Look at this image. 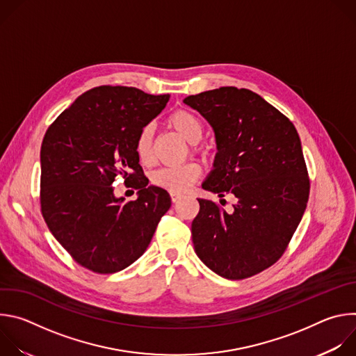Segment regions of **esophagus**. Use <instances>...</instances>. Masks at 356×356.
Returning a JSON list of instances; mask_svg holds the SVG:
<instances>
[{"label":"esophagus","mask_w":356,"mask_h":356,"mask_svg":"<svg viewBox=\"0 0 356 356\" xmlns=\"http://www.w3.org/2000/svg\"><path fill=\"white\" fill-rule=\"evenodd\" d=\"M170 198L173 202H177L180 198H183V194H179V193H170Z\"/></svg>","instance_id":"esophagus-1"}]
</instances>
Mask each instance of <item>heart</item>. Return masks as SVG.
<instances>
[{
    "mask_svg": "<svg viewBox=\"0 0 356 356\" xmlns=\"http://www.w3.org/2000/svg\"><path fill=\"white\" fill-rule=\"evenodd\" d=\"M168 125L188 143H197L204 135L202 121L194 113L184 108L172 113L168 118ZM152 142H154V127L146 124L139 129L135 139V154L139 162L145 166L152 165L155 161ZM200 173L201 169L198 163L188 162L179 168H163L156 170L152 175L150 181L154 186L170 193H183L200 177Z\"/></svg>",
    "mask_w": 356,
    "mask_h": 356,
    "instance_id": "obj_1",
    "label": "heart"
}]
</instances>
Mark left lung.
<instances>
[{"mask_svg":"<svg viewBox=\"0 0 356 356\" xmlns=\"http://www.w3.org/2000/svg\"><path fill=\"white\" fill-rule=\"evenodd\" d=\"M184 104L216 134L214 170L202 188L235 197L229 213L198 198L191 222L197 257L225 279L258 275L280 259L307 207L310 179L298 134L286 115L246 88L220 87L188 95Z\"/></svg>","mask_w":356,"mask_h":356,"instance_id":"left-lung-1","label":"left lung"}]
</instances>
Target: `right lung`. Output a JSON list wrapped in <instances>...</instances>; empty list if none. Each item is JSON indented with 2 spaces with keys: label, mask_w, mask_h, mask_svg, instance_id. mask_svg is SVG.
<instances>
[{
  "label": "right lung",
  "mask_w": 356,
  "mask_h": 356,
  "mask_svg": "<svg viewBox=\"0 0 356 356\" xmlns=\"http://www.w3.org/2000/svg\"><path fill=\"white\" fill-rule=\"evenodd\" d=\"M169 98L135 87H94L44 134L43 220L70 257L94 273H115L134 264L172 206L166 190L147 186L135 154L139 129L162 113ZM117 175L140 190L136 200L113 195Z\"/></svg>",
  "instance_id": "obj_1"
}]
</instances>
